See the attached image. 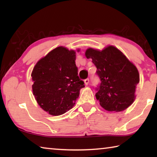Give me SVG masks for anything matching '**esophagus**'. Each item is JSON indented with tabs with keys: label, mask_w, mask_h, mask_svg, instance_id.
Here are the masks:
<instances>
[{
	"label": "esophagus",
	"mask_w": 157,
	"mask_h": 157,
	"mask_svg": "<svg viewBox=\"0 0 157 157\" xmlns=\"http://www.w3.org/2000/svg\"><path fill=\"white\" fill-rule=\"evenodd\" d=\"M84 83H85V84H86V85H88L89 83V79L87 78L86 79H84Z\"/></svg>",
	"instance_id": "1"
}]
</instances>
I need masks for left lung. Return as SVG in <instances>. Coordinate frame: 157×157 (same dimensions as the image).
<instances>
[{"mask_svg": "<svg viewBox=\"0 0 157 157\" xmlns=\"http://www.w3.org/2000/svg\"><path fill=\"white\" fill-rule=\"evenodd\" d=\"M85 55L96 66L100 83L96 88V99L105 110L122 111L135 99L139 82L137 68L124 55L113 46L102 50L88 48Z\"/></svg>", "mask_w": 157, "mask_h": 157, "instance_id": "obj_1", "label": "left lung"}]
</instances>
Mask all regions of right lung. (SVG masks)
I'll use <instances>...</instances> for the list:
<instances>
[{"mask_svg":"<svg viewBox=\"0 0 157 157\" xmlns=\"http://www.w3.org/2000/svg\"><path fill=\"white\" fill-rule=\"evenodd\" d=\"M75 57L74 50L59 46L48 53L33 68V95L39 105L50 115H62L72 109L84 87L78 75Z\"/></svg>","mask_w":157,"mask_h":157,"instance_id":"obj_1","label":"right lung"}]
</instances>
